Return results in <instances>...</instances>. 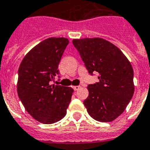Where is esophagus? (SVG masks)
<instances>
[{"mask_svg": "<svg viewBox=\"0 0 150 150\" xmlns=\"http://www.w3.org/2000/svg\"><path fill=\"white\" fill-rule=\"evenodd\" d=\"M80 88H81V86H74V89L75 91H76V90H80Z\"/></svg>", "mask_w": 150, "mask_h": 150, "instance_id": "obj_1", "label": "esophagus"}]
</instances>
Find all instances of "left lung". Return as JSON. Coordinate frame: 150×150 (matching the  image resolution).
I'll return each instance as SVG.
<instances>
[{
	"label": "left lung",
	"mask_w": 150,
	"mask_h": 150,
	"mask_svg": "<svg viewBox=\"0 0 150 150\" xmlns=\"http://www.w3.org/2000/svg\"><path fill=\"white\" fill-rule=\"evenodd\" d=\"M90 74H99L98 83L88 85L89 96L83 101L90 117L100 122H111L122 114L134 93L130 62L117 46L100 38L74 39Z\"/></svg>",
	"instance_id": "1"
}]
</instances>
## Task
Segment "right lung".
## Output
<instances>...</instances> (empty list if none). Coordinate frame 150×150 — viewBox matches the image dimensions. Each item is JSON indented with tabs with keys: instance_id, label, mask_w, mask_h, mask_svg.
Returning a JSON list of instances; mask_svg holds the SVG:
<instances>
[{
	"instance_id": "1",
	"label": "right lung",
	"mask_w": 150,
	"mask_h": 150,
	"mask_svg": "<svg viewBox=\"0 0 150 150\" xmlns=\"http://www.w3.org/2000/svg\"><path fill=\"white\" fill-rule=\"evenodd\" d=\"M69 44L65 38H50L26 54L18 70L17 90L24 108L33 119L51 124L66 116L74 90L50 85L59 74L58 65Z\"/></svg>"
}]
</instances>
